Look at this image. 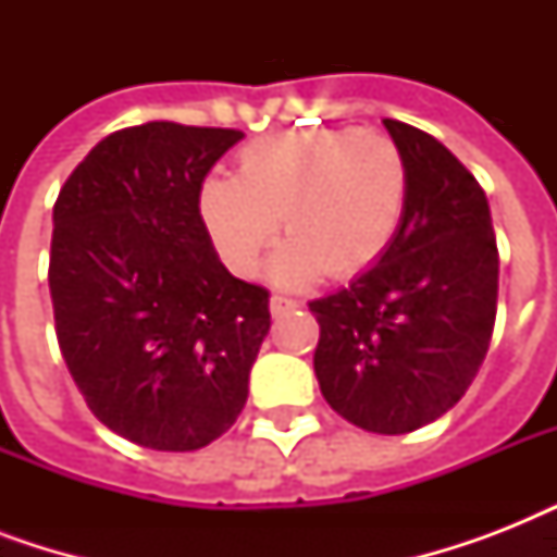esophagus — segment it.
I'll use <instances>...</instances> for the list:
<instances>
[{
  "label": "esophagus",
  "instance_id": "obj_1",
  "mask_svg": "<svg viewBox=\"0 0 557 557\" xmlns=\"http://www.w3.org/2000/svg\"><path fill=\"white\" fill-rule=\"evenodd\" d=\"M271 314H286L292 312V309H297V300H292V297H283V295H271Z\"/></svg>",
  "mask_w": 557,
  "mask_h": 557
}]
</instances>
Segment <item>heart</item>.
Instances as JSON below:
<instances>
[{
    "mask_svg": "<svg viewBox=\"0 0 557 557\" xmlns=\"http://www.w3.org/2000/svg\"><path fill=\"white\" fill-rule=\"evenodd\" d=\"M410 170L387 135L292 129L239 152L236 176H208L199 216L227 269L251 277L280 234L271 277L304 286L326 274L349 280L387 251L405 216Z\"/></svg>",
    "mask_w": 557,
    "mask_h": 557,
    "instance_id": "obj_1",
    "label": "heart"
}]
</instances>
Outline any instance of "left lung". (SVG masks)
I'll use <instances>...</instances> for the list:
<instances>
[{
    "instance_id": "8db88e82",
    "label": "left lung",
    "mask_w": 557,
    "mask_h": 557,
    "mask_svg": "<svg viewBox=\"0 0 557 557\" xmlns=\"http://www.w3.org/2000/svg\"><path fill=\"white\" fill-rule=\"evenodd\" d=\"M405 152L401 225L375 265L309 304L323 398L370 433H410L471 387L497 314V239L483 187L433 135L384 117Z\"/></svg>"
}]
</instances>
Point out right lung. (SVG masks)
Here are the masks:
<instances>
[{"label":"right lung","mask_w":557,"mask_h":557,"mask_svg":"<svg viewBox=\"0 0 557 557\" xmlns=\"http://www.w3.org/2000/svg\"><path fill=\"white\" fill-rule=\"evenodd\" d=\"M239 129L150 121L107 135L54 205L48 288L60 352L109 431L196 450L243 413L269 292L219 262L199 216Z\"/></svg>","instance_id":"obj_1"}]
</instances>
